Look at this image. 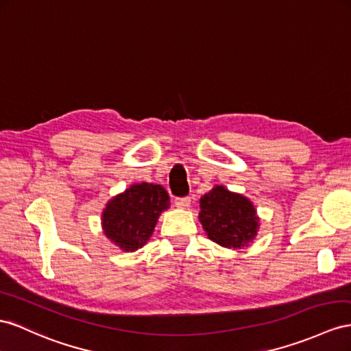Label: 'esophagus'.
Masks as SVG:
<instances>
[{"label":"esophagus","instance_id":"1","mask_svg":"<svg viewBox=\"0 0 351 351\" xmlns=\"http://www.w3.org/2000/svg\"><path fill=\"white\" fill-rule=\"evenodd\" d=\"M175 204H176V208H179V209H186V208H190L191 199H190V197H178V199L175 200Z\"/></svg>","mask_w":351,"mask_h":351}]
</instances>
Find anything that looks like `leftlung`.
<instances>
[{"instance_id": "obj_1", "label": "left lung", "mask_w": 351, "mask_h": 351, "mask_svg": "<svg viewBox=\"0 0 351 351\" xmlns=\"http://www.w3.org/2000/svg\"><path fill=\"white\" fill-rule=\"evenodd\" d=\"M199 219L208 237L228 249L247 246L259 228L252 202L222 185H217L202 197Z\"/></svg>"}]
</instances>
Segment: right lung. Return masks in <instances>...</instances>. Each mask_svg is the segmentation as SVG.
<instances>
[{
    "instance_id": "right-lung-1",
    "label": "right lung",
    "mask_w": 351,
    "mask_h": 351,
    "mask_svg": "<svg viewBox=\"0 0 351 351\" xmlns=\"http://www.w3.org/2000/svg\"><path fill=\"white\" fill-rule=\"evenodd\" d=\"M169 206V194L161 185L133 184L104 209L105 236L124 252L138 250L149 240L160 213Z\"/></svg>"
}]
</instances>
